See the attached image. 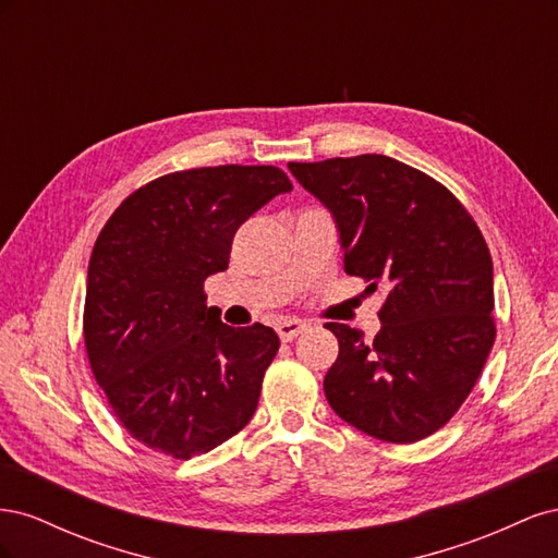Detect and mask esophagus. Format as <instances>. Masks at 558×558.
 <instances>
[{"mask_svg":"<svg viewBox=\"0 0 558 558\" xmlns=\"http://www.w3.org/2000/svg\"><path fill=\"white\" fill-rule=\"evenodd\" d=\"M305 328L307 326L302 324V320H298V318H286V320H281V324H277V332H279V337H281L283 342H291L293 337H298Z\"/></svg>","mask_w":558,"mask_h":558,"instance_id":"obj_1","label":"esophagus"}]
</instances>
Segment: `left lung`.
<instances>
[{"mask_svg":"<svg viewBox=\"0 0 558 558\" xmlns=\"http://www.w3.org/2000/svg\"><path fill=\"white\" fill-rule=\"evenodd\" d=\"M332 211L344 272L386 289L381 330L326 324L340 342L324 379L335 414L384 442L440 430L496 340L494 263L475 218L433 177L388 156L289 162Z\"/></svg>","mask_w":558,"mask_h":558,"instance_id":"1","label":"left lung"}]
</instances>
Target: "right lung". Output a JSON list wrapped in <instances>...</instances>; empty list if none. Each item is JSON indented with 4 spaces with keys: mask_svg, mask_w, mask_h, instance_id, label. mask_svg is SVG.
I'll return each mask as SVG.
<instances>
[{
    "mask_svg": "<svg viewBox=\"0 0 558 558\" xmlns=\"http://www.w3.org/2000/svg\"><path fill=\"white\" fill-rule=\"evenodd\" d=\"M291 179L272 165L195 167L128 195L93 246L83 340L121 426L189 461L238 435L279 351L272 328L221 324L205 279L234 232Z\"/></svg>",
    "mask_w": 558,
    "mask_h": 558,
    "instance_id": "1",
    "label": "right lung"
}]
</instances>
